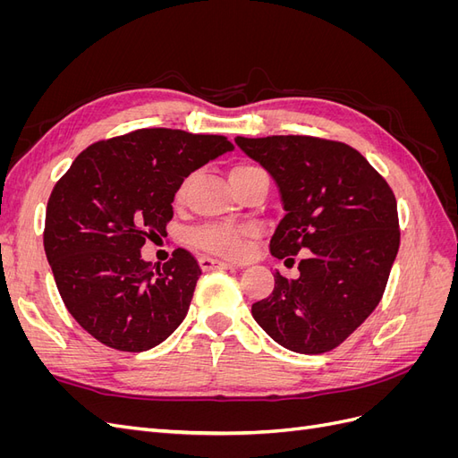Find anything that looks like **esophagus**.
<instances>
[{
  "mask_svg": "<svg viewBox=\"0 0 458 458\" xmlns=\"http://www.w3.org/2000/svg\"><path fill=\"white\" fill-rule=\"evenodd\" d=\"M199 263H200V267L204 271H221V269H233L234 267L233 263L221 261V259H216V258H208V256H200Z\"/></svg>",
  "mask_w": 458,
  "mask_h": 458,
  "instance_id": "34e87169",
  "label": "esophagus"
}]
</instances>
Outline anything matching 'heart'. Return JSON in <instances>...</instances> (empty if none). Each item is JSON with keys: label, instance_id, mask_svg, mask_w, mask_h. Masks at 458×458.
I'll return each mask as SVG.
<instances>
[{"label": "heart", "instance_id": "1", "mask_svg": "<svg viewBox=\"0 0 458 458\" xmlns=\"http://www.w3.org/2000/svg\"><path fill=\"white\" fill-rule=\"evenodd\" d=\"M261 172L254 164H234L229 170V182L231 185L241 183L248 175H254ZM192 182V175H187L182 183L175 189V202H183L187 199V192ZM256 229L250 225H206L197 229L191 234V241L195 246L202 248L206 252H212L225 258H241L246 252V246L254 239Z\"/></svg>", "mask_w": 458, "mask_h": 458}]
</instances>
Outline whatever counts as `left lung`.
<instances>
[{"label":"left lung","instance_id":"left-lung-1","mask_svg":"<svg viewBox=\"0 0 458 458\" xmlns=\"http://www.w3.org/2000/svg\"><path fill=\"white\" fill-rule=\"evenodd\" d=\"M234 143L281 192L286 214L271 254L303 252L298 279L276 273L273 293L254 303L256 323L290 352L335 350L382 300L399 250L394 191L361 152L340 141L271 135Z\"/></svg>","mask_w":458,"mask_h":458}]
</instances>
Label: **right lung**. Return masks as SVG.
<instances>
[{
	"label": "right lung",
	"mask_w": 458,
	"mask_h": 458,
	"mask_svg": "<svg viewBox=\"0 0 458 458\" xmlns=\"http://www.w3.org/2000/svg\"><path fill=\"white\" fill-rule=\"evenodd\" d=\"M227 150L224 135L143 128L89 145L53 187L46 256L66 310L95 340L137 353L182 325L199 261L177 248L152 266L141 248L170 224L177 185Z\"/></svg>",
	"instance_id": "obj_1"
}]
</instances>
